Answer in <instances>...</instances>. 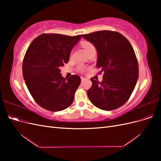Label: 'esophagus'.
<instances>
[{"label":"esophagus","instance_id":"1","mask_svg":"<svg viewBox=\"0 0 161 161\" xmlns=\"http://www.w3.org/2000/svg\"><path fill=\"white\" fill-rule=\"evenodd\" d=\"M85 80H86L85 78H84V77H81V82H84Z\"/></svg>","mask_w":161,"mask_h":161}]
</instances>
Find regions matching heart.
Wrapping results in <instances>:
<instances>
[{
    "mask_svg": "<svg viewBox=\"0 0 161 161\" xmlns=\"http://www.w3.org/2000/svg\"><path fill=\"white\" fill-rule=\"evenodd\" d=\"M81 45H82V47H83L84 49L85 50L86 53H89L91 50L95 49L94 46L92 45L91 43H90L89 42H86V41L82 42H81Z\"/></svg>",
    "mask_w": 161,
    "mask_h": 161,
    "instance_id": "obj_1",
    "label": "heart"
}]
</instances>
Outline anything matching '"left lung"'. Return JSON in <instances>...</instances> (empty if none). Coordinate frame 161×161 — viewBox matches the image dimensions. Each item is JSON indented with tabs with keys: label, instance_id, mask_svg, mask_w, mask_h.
<instances>
[{
	"label": "left lung",
	"instance_id": "left-lung-1",
	"mask_svg": "<svg viewBox=\"0 0 161 161\" xmlns=\"http://www.w3.org/2000/svg\"><path fill=\"white\" fill-rule=\"evenodd\" d=\"M97 52V67L104 72L103 81L91 79L87 91L91 103L106 111L122 106L128 100L138 79V64L129 41L121 33L100 31L82 35Z\"/></svg>",
	"mask_w": 161,
	"mask_h": 161
}]
</instances>
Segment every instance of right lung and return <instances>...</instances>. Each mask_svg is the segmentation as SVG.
I'll return each mask as SVG.
<instances>
[{
    "mask_svg": "<svg viewBox=\"0 0 161 161\" xmlns=\"http://www.w3.org/2000/svg\"><path fill=\"white\" fill-rule=\"evenodd\" d=\"M81 36L42 34L29 46L23 62V75L36 103L52 111L64 110L72 103L80 78L62 76L60 67L69 60L70 52Z\"/></svg>",
    "mask_w": 161,
    "mask_h": 161,
    "instance_id": "1",
    "label": "right lung"
}]
</instances>
